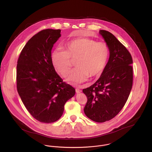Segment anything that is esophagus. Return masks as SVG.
I'll return each mask as SVG.
<instances>
[{"label": "esophagus", "instance_id": "34e87169", "mask_svg": "<svg viewBox=\"0 0 152 152\" xmlns=\"http://www.w3.org/2000/svg\"><path fill=\"white\" fill-rule=\"evenodd\" d=\"M75 92H76L77 93H80V92H82V91H81V89H78V88H77V89H75Z\"/></svg>", "mask_w": 152, "mask_h": 152}]
</instances>
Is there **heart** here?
<instances>
[{"label":"heart","instance_id":"1","mask_svg":"<svg viewBox=\"0 0 152 152\" xmlns=\"http://www.w3.org/2000/svg\"><path fill=\"white\" fill-rule=\"evenodd\" d=\"M109 55V49L106 43L80 37L66 44L64 51L55 50L51 55V61L56 70L66 78L72 71V61L77 60V68L68 81L78 86L87 81L89 76L100 75L107 64Z\"/></svg>","mask_w":152,"mask_h":152}]
</instances>
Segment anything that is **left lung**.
<instances>
[{"label": "left lung", "instance_id": "8db88e82", "mask_svg": "<svg viewBox=\"0 0 152 152\" xmlns=\"http://www.w3.org/2000/svg\"><path fill=\"white\" fill-rule=\"evenodd\" d=\"M99 33L108 45V62L99 78L83 91L87 97L85 114L101 123L113 118L126 102L133 84V60L129 51L111 33L101 30Z\"/></svg>", "mask_w": 152, "mask_h": 152}]
</instances>
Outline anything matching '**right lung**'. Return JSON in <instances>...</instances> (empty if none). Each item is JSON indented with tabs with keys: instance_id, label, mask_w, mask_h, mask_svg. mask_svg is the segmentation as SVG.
Returning <instances> with one entry per match:
<instances>
[{
	"instance_id": "obj_1",
	"label": "right lung",
	"mask_w": 152,
	"mask_h": 152,
	"mask_svg": "<svg viewBox=\"0 0 152 152\" xmlns=\"http://www.w3.org/2000/svg\"><path fill=\"white\" fill-rule=\"evenodd\" d=\"M61 30L45 29L33 36L23 47L18 61L17 89L32 116L43 123L58 120L66 102L75 89L63 82L51 61V50Z\"/></svg>"
}]
</instances>
